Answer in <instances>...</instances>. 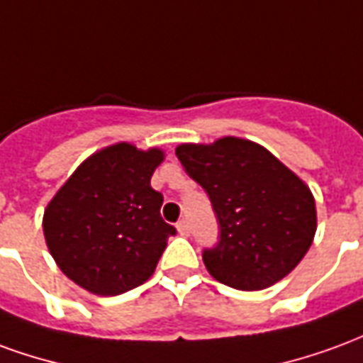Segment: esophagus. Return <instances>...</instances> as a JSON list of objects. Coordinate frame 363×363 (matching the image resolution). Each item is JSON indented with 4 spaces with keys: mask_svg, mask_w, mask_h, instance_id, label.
Instances as JSON below:
<instances>
[{
    "mask_svg": "<svg viewBox=\"0 0 363 363\" xmlns=\"http://www.w3.org/2000/svg\"><path fill=\"white\" fill-rule=\"evenodd\" d=\"M177 231L181 233L182 237H189L190 235V223L186 220H181L177 223Z\"/></svg>",
    "mask_w": 363,
    "mask_h": 363,
    "instance_id": "obj_1",
    "label": "esophagus"
}]
</instances>
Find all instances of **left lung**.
<instances>
[{
    "instance_id": "obj_1",
    "label": "left lung",
    "mask_w": 363,
    "mask_h": 363,
    "mask_svg": "<svg viewBox=\"0 0 363 363\" xmlns=\"http://www.w3.org/2000/svg\"><path fill=\"white\" fill-rule=\"evenodd\" d=\"M174 153L220 221V243L202 255L216 280L257 291L301 262L317 231V208L309 186L280 159L235 135L181 143Z\"/></svg>"
}]
</instances>
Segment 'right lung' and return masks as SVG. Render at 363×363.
Returning a JSON list of instances; mask_svg holds the SVG:
<instances>
[{
    "label": "right lung",
    "instance_id": "obj_1",
    "mask_svg": "<svg viewBox=\"0 0 363 363\" xmlns=\"http://www.w3.org/2000/svg\"><path fill=\"white\" fill-rule=\"evenodd\" d=\"M165 159L159 147L118 142L75 169L44 210L52 259L95 296H120L155 272L167 239L177 233L161 218V192L151 177Z\"/></svg>",
    "mask_w": 363,
    "mask_h": 363
}]
</instances>
